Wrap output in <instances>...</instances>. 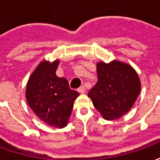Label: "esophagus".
I'll use <instances>...</instances> for the list:
<instances>
[{"label":"esophagus","mask_w":160,"mask_h":160,"mask_svg":"<svg viewBox=\"0 0 160 160\" xmlns=\"http://www.w3.org/2000/svg\"><path fill=\"white\" fill-rule=\"evenodd\" d=\"M78 92H79L80 93H84V92H86V88H85L84 86H81V87H80L78 88Z\"/></svg>","instance_id":"1"}]
</instances>
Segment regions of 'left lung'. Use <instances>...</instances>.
<instances>
[{
  "label": "left lung",
  "mask_w": 160,
  "mask_h": 160,
  "mask_svg": "<svg viewBox=\"0 0 160 160\" xmlns=\"http://www.w3.org/2000/svg\"><path fill=\"white\" fill-rule=\"evenodd\" d=\"M97 73L98 82L88 97L104 119H118L130 110L139 96L138 74L132 67L118 61L98 62Z\"/></svg>",
  "instance_id": "obj_1"
}]
</instances>
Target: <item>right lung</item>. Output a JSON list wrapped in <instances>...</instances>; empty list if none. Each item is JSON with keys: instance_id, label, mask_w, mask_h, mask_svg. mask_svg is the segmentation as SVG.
<instances>
[{"instance_id": "right-lung-1", "label": "right lung", "mask_w": 160, "mask_h": 160, "mask_svg": "<svg viewBox=\"0 0 160 160\" xmlns=\"http://www.w3.org/2000/svg\"><path fill=\"white\" fill-rule=\"evenodd\" d=\"M59 61L42 62L30 78L26 96L28 104L40 120L52 127L67 125L73 101L80 95L70 89L65 78L56 76Z\"/></svg>"}]
</instances>
